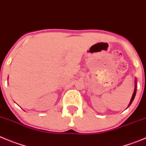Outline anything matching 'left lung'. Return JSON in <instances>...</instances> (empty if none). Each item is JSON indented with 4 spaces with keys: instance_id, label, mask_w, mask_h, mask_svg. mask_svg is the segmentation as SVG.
<instances>
[{
    "instance_id": "left-lung-1",
    "label": "left lung",
    "mask_w": 146,
    "mask_h": 146,
    "mask_svg": "<svg viewBox=\"0 0 146 146\" xmlns=\"http://www.w3.org/2000/svg\"><path fill=\"white\" fill-rule=\"evenodd\" d=\"M136 82H137V81H136V78L135 79V88H134V92H133V96H132L131 97V99H130V103H129L128 106H127V108H128L130 106V104H132V102H133V101L135 99V94H136V92H137V84H136Z\"/></svg>"
}]
</instances>
